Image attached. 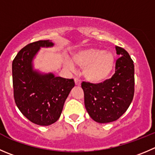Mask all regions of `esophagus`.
Wrapping results in <instances>:
<instances>
[{"mask_svg": "<svg viewBox=\"0 0 155 155\" xmlns=\"http://www.w3.org/2000/svg\"><path fill=\"white\" fill-rule=\"evenodd\" d=\"M74 81H75V84H76V85H80V83H81V81L80 79H79V78L76 77L74 79Z\"/></svg>", "mask_w": 155, "mask_h": 155, "instance_id": "34e87169", "label": "esophagus"}]
</instances>
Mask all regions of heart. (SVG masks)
I'll return each instance as SVG.
<instances>
[{
    "label": "heart",
    "instance_id": "heart-1",
    "mask_svg": "<svg viewBox=\"0 0 155 155\" xmlns=\"http://www.w3.org/2000/svg\"><path fill=\"white\" fill-rule=\"evenodd\" d=\"M75 65L83 68V75L91 82H100L106 79L114 66V56L111 52L97 48H88L79 51L73 56ZM67 68L73 70V65L67 61Z\"/></svg>",
    "mask_w": 155,
    "mask_h": 155
}]
</instances>
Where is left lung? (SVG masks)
Wrapping results in <instances>:
<instances>
[{
	"mask_svg": "<svg viewBox=\"0 0 155 155\" xmlns=\"http://www.w3.org/2000/svg\"><path fill=\"white\" fill-rule=\"evenodd\" d=\"M120 55L116 61L115 73L100 83L82 82L84 102L91 119L100 124L116 121L127 110L135 91L134 64L128 52L116 46Z\"/></svg>",
	"mask_w": 155,
	"mask_h": 155,
	"instance_id": "8db88e82",
	"label": "left lung"
}]
</instances>
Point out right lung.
<instances>
[{
	"label": "right lung",
	"instance_id": "1",
	"mask_svg": "<svg viewBox=\"0 0 155 155\" xmlns=\"http://www.w3.org/2000/svg\"><path fill=\"white\" fill-rule=\"evenodd\" d=\"M53 45L48 40L30 43L18 52L12 64L15 103L28 120L40 126H49L59 119L75 85L73 79L33 71L31 61L40 47Z\"/></svg>",
	"mask_w": 155,
	"mask_h": 155
}]
</instances>
